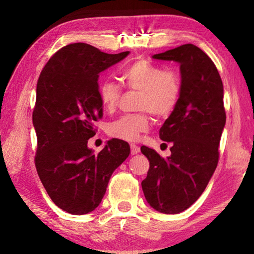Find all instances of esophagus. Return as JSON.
I'll return each mask as SVG.
<instances>
[{
    "instance_id": "obj_1",
    "label": "esophagus",
    "mask_w": 254,
    "mask_h": 254,
    "mask_svg": "<svg viewBox=\"0 0 254 254\" xmlns=\"http://www.w3.org/2000/svg\"><path fill=\"white\" fill-rule=\"evenodd\" d=\"M140 152V148L135 144H131V154H137Z\"/></svg>"
}]
</instances>
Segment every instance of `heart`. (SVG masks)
<instances>
[{
  "mask_svg": "<svg viewBox=\"0 0 254 254\" xmlns=\"http://www.w3.org/2000/svg\"><path fill=\"white\" fill-rule=\"evenodd\" d=\"M122 78L128 88L140 92L137 109L147 111L157 118L169 115L177 104L180 83L179 77L173 70H162L147 60H139L123 71ZM121 86L111 79H105L98 86V96L103 107L111 111L117 106ZM150 127L147 113L127 114L111 122L107 132L111 136L128 142H134L142 132Z\"/></svg>",
  "mask_w": 254,
  "mask_h": 254,
  "instance_id": "heart-1",
  "label": "heart"
}]
</instances>
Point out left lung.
Wrapping results in <instances>:
<instances>
[{
	"label": "left lung",
	"instance_id": "1",
	"mask_svg": "<svg viewBox=\"0 0 254 254\" xmlns=\"http://www.w3.org/2000/svg\"><path fill=\"white\" fill-rule=\"evenodd\" d=\"M152 58L178 63L182 81L177 104L159 132L162 141L173 144L171 154L162 158L142 145L150 168L141 185L152 208L178 214L199 198L216 169L226 121L224 89L212 59L195 45H183Z\"/></svg>",
	"mask_w": 254,
	"mask_h": 254
}]
</instances>
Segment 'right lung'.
I'll list each match as a JSON object with an SVG mask.
<instances>
[{
    "label": "right lung",
    "instance_id": "1",
    "mask_svg": "<svg viewBox=\"0 0 254 254\" xmlns=\"http://www.w3.org/2000/svg\"><path fill=\"white\" fill-rule=\"evenodd\" d=\"M102 53L87 44L58 50L37 84L32 123L37 133L36 167L51 200L65 212L83 215L101 204L113 171L130 154V145L109 140L100 152L87 147L94 123L103 115L98 74L128 56Z\"/></svg>",
    "mask_w": 254,
    "mask_h": 254
}]
</instances>
